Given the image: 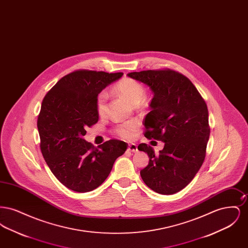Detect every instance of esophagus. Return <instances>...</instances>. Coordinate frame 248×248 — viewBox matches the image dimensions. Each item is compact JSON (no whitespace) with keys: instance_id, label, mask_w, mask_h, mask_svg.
Returning a JSON list of instances; mask_svg holds the SVG:
<instances>
[{"instance_id":"34e87169","label":"esophagus","mask_w":248,"mask_h":248,"mask_svg":"<svg viewBox=\"0 0 248 248\" xmlns=\"http://www.w3.org/2000/svg\"><path fill=\"white\" fill-rule=\"evenodd\" d=\"M128 151L132 152V153H137L138 152V146L136 144H134V143L129 144L128 145Z\"/></svg>"}]
</instances>
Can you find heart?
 I'll use <instances>...</instances> for the list:
<instances>
[{
    "instance_id": "obj_1",
    "label": "heart",
    "mask_w": 248,
    "mask_h": 248,
    "mask_svg": "<svg viewBox=\"0 0 248 248\" xmlns=\"http://www.w3.org/2000/svg\"><path fill=\"white\" fill-rule=\"evenodd\" d=\"M113 90L117 94L126 98L133 105H138L139 107L146 105V90L144 85L138 80L124 77L113 85ZM106 101L107 95L105 93L102 92L96 96L95 105L96 111L99 115H103L106 111ZM139 126L140 124L138 122L128 121L118 124L115 127V132L120 138L124 140H132L135 136V133L139 129Z\"/></svg>"
}]
</instances>
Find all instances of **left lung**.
<instances>
[{"mask_svg": "<svg viewBox=\"0 0 248 248\" xmlns=\"http://www.w3.org/2000/svg\"><path fill=\"white\" fill-rule=\"evenodd\" d=\"M127 75L154 92L152 110L143 122L144 136L165 142L159 154L145 143L139 145L150 157L140 176L155 192L174 194L189 184L204 161L210 136L206 103L189 78L177 71L148 70Z\"/></svg>", "mask_w": 248, "mask_h": 248, "instance_id": "obj_1", "label": "left lung"}]
</instances>
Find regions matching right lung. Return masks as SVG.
<instances>
[{"mask_svg": "<svg viewBox=\"0 0 248 248\" xmlns=\"http://www.w3.org/2000/svg\"><path fill=\"white\" fill-rule=\"evenodd\" d=\"M123 72L77 70L65 75L43 99L37 120L40 148L51 172L67 188L86 192L99 187L128 145L109 140L94 147L83 139L98 121L96 96Z\"/></svg>", "mask_w": 248, "mask_h": 248, "instance_id": "1", "label": "right lung"}]
</instances>
